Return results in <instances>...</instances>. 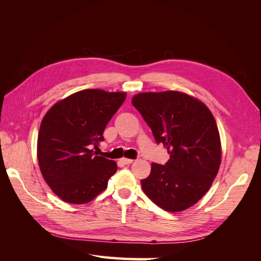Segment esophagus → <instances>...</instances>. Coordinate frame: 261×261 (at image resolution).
Masks as SVG:
<instances>
[{"mask_svg": "<svg viewBox=\"0 0 261 261\" xmlns=\"http://www.w3.org/2000/svg\"><path fill=\"white\" fill-rule=\"evenodd\" d=\"M133 159H127V158H122L121 159V162L123 163V164H130V163H133Z\"/></svg>", "mask_w": 261, "mask_h": 261, "instance_id": "34e87169", "label": "esophagus"}]
</instances>
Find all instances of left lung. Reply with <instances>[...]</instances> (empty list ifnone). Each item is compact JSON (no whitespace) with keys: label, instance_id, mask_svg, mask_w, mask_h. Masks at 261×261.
Instances as JSON below:
<instances>
[{"label":"left lung","instance_id":"left-lung-1","mask_svg":"<svg viewBox=\"0 0 261 261\" xmlns=\"http://www.w3.org/2000/svg\"><path fill=\"white\" fill-rule=\"evenodd\" d=\"M132 103L170 154L164 165L152 163L150 175L140 180L144 193L165 211L192 207L209 191L220 168L215 117L201 101L179 91L138 93Z\"/></svg>","mask_w":261,"mask_h":261}]
</instances>
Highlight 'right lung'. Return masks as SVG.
<instances>
[{"mask_svg":"<svg viewBox=\"0 0 261 261\" xmlns=\"http://www.w3.org/2000/svg\"><path fill=\"white\" fill-rule=\"evenodd\" d=\"M125 98V92L86 89L59 101L44 115L38 162L46 184L62 200L86 203L107 188L117 165L93 149H99L107 124Z\"/></svg>","mask_w":261,"mask_h":261,"instance_id":"right-lung-1","label":"right lung"}]
</instances>
